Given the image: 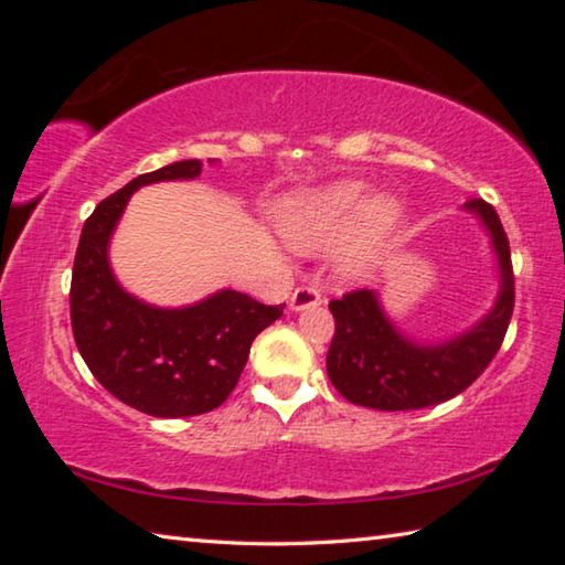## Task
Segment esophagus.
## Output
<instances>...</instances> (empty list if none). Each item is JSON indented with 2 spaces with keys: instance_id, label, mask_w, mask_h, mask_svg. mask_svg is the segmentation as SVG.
Listing matches in <instances>:
<instances>
[{
  "instance_id": "obj_1",
  "label": "esophagus",
  "mask_w": 565,
  "mask_h": 565,
  "mask_svg": "<svg viewBox=\"0 0 565 565\" xmlns=\"http://www.w3.org/2000/svg\"><path fill=\"white\" fill-rule=\"evenodd\" d=\"M321 303V294L319 289H313V286H299L291 294L289 299V309L291 311H303V309H313V306Z\"/></svg>"
}]
</instances>
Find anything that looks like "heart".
Returning <instances> with one entry per match:
<instances>
[{
	"mask_svg": "<svg viewBox=\"0 0 565 565\" xmlns=\"http://www.w3.org/2000/svg\"><path fill=\"white\" fill-rule=\"evenodd\" d=\"M274 218L286 244L301 254L339 244L333 271L343 281H361L376 269L404 224V204L388 191L371 194L361 181H333L286 194Z\"/></svg>",
	"mask_w": 565,
	"mask_h": 565,
	"instance_id": "heart-1",
	"label": "heart"
}]
</instances>
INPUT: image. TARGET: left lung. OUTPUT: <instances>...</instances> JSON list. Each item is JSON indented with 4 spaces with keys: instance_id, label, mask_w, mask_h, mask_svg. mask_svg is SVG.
Wrapping results in <instances>:
<instances>
[{
    "instance_id": "left-lung-1",
    "label": "left lung",
    "mask_w": 565,
    "mask_h": 565,
    "mask_svg": "<svg viewBox=\"0 0 565 565\" xmlns=\"http://www.w3.org/2000/svg\"><path fill=\"white\" fill-rule=\"evenodd\" d=\"M463 212L473 214L491 238L499 291L489 313L444 341H418L396 327L374 289L351 291L331 301L337 333L327 371L331 384L351 404L376 411L436 406L471 386L501 349L513 313L509 238L495 209L483 199H468Z\"/></svg>"
}]
</instances>
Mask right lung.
Segmentation results:
<instances>
[{
	"label": "right lung",
	"instance_id": "right-lung-1",
	"mask_svg": "<svg viewBox=\"0 0 565 565\" xmlns=\"http://www.w3.org/2000/svg\"><path fill=\"white\" fill-rule=\"evenodd\" d=\"M202 167L199 159H184L131 179L84 222L74 256L70 303L76 349L111 396L157 418L222 406L254 339L284 313V306H264L234 289L169 309L141 301L114 276L109 244L134 191L196 179Z\"/></svg>",
	"mask_w": 565,
	"mask_h": 565
}]
</instances>
